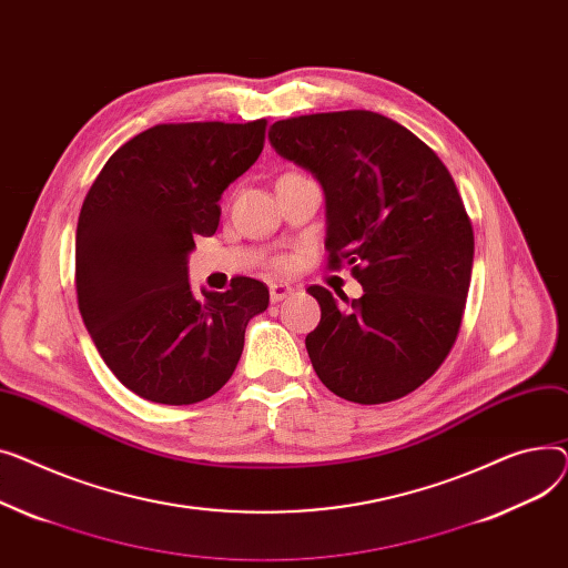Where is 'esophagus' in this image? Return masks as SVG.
Listing matches in <instances>:
<instances>
[{
    "instance_id": "34e87169",
    "label": "esophagus",
    "mask_w": 568,
    "mask_h": 568,
    "mask_svg": "<svg viewBox=\"0 0 568 568\" xmlns=\"http://www.w3.org/2000/svg\"><path fill=\"white\" fill-rule=\"evenodd\" d=\"M293 293V288L288 284H273L271 286V300L273 303H282L284 297H288Z\"/></svg>"
}]
</instances>
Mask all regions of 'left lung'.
<instances>
[{
    "label": "left lung",
    "instance_id": "left-lung-1",
    "mask_svg": "<svg viewBox=\"0 0 568 568\" xmlns=\"http://www.w3.org/2000/svg\"><path fill=\"white\" fill-rule=\"evenodd\" d=\"M273 149L325 192L329 268L364 293L310 286L321 323L305 344L321 383L374 406L426 383L449 355L473 277L475 236L443 160L408 128L366 110L273 123Z\"/></svg>",
    "mask_w": 568,
    "mask_h": 568
}]
</instances>
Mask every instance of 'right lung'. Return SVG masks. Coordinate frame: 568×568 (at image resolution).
<instances>
[{
    "mask_svg": "<svg viewBox=\"0 0 568 568\" xmlns=\"http://www.w3.org/2000/svg\"><path fill=\"white\" fill-rule=\"evenodd\" d=\"M265 119L160 123L100 170L78 220L75 288L89 335L110 372L138 396L190 406L236 369L268 286L231 280L194 297L187 254L213 236L220 196L263 151Z\"/></svg>",
    "mask_w": 568,
    "mask_h": 568,
    "instance_id": "add662e5",
    "label": "right lung"
}]
</instances>
